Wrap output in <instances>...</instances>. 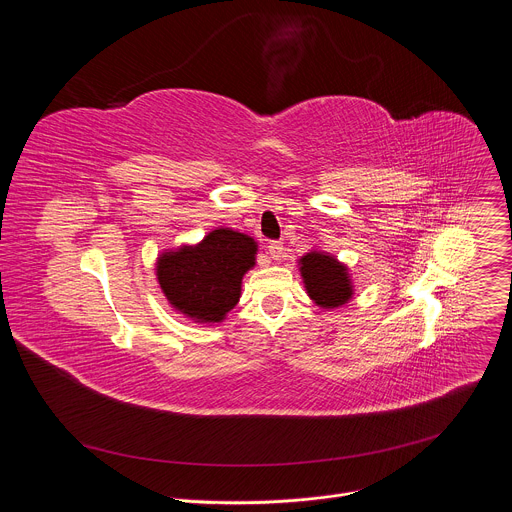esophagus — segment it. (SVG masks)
Segmentation results:
<instances>
[{
	"label": "esophagus",
	"mask_w": 512,
	"mask_h": 512,
	"mask_svg": "<svg viewBox=\"0 0 512 512\" xmlns=\"http://www.w3.org/2000/svg\"><path fill=\"white\" fill-rule=\"evenodd\" d=\"M283 243L281 241H271L269 245H267V253L271 255V259H281L283 257Z\"/></svg>",
	"instance_id": "esophagus-1"
}]
</instances>
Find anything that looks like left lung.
Segmentation results:
<instances>
[{"instance_id": "1", "label": "left lung", "mask_w": 512, "mask_h": 512, "mask_svg": "<svg viewBox=\"0 0 512 512\" xmlns=\"http://www.w3.org/2000/svg\"><path fill=\"white\" fill-rule=\"evenodd\" d=\"M300 271L308 296L324 310L338 308L352 298V281L348 269L336 257L310 251L300 259Z\"/></svg>"}]
</instances>
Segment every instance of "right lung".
<instances>
[{"instance_id":"add662e5","label":"right lung","mask_w":512,"mask_h":512,"mask_svg":"<svg viewBox=\"0 0 512 512\" xmlns=\"http://www.w3.org/2000/svg\"><path fill=\"white\" fill-rule=\"evenodd\" d=\"M257 243L233 229H216L198 245L162 253L156 275L164 296L196 322H223L241 298L243 275L255 265Z\"/></svg>"}]
</instances>
